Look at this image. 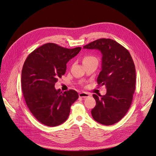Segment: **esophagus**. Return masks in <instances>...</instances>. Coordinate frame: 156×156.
<instances>
[{"label": "esophagus", "instance_id": "34e87169", "mask_svg": "<svg viewBox=\"0 0 156 156\" xmlns=\"http://www.w3.org/2000/svg\"><path fill=\"white\" fill-rule=\"evenodd\" d=\"M79 96L81 98H88L90 96V94L86 92H81L79 93Z\"/></svg>", "mask_w": 156, "mask_h": 156}]
</instances>
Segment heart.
I'll return each mask as SVG.
<instances>
[{"label": "heart", "instance_id": "heart-1", "mask_svg": "<svg viewBox=\"0 0 156 156\" xmlns=\"http://www.w3.org/2000/svg\"><path fill=\"white\" fill-rule=\"evenodd\" d=\"M83 63H84V65L89 64V63H93V62L98 63V58L95 56H94L93 55H91V54L86 55L83 58Z\"/></svg>", "mask_w": 156, "mask_h": 156}]
</instances>
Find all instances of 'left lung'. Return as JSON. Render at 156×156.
I'll list each match as a JSON object with an SVG mask.
<instances>
[{
  "instance_id": "1",
  "label": "left lung",
  "mask_w": 156,
  "mask_h": 156,
  "mask_svg": "<svg viewBox=\"0 0 156 156\" xmlns=\"http://www.w3.org/2000/svg\"><path fill=\"white\" fill-rule=\"evenodd\" d=\"M83 48L102 53V70L97 82L107 90L104 96L93 95L96 105L91 109L92 117L102 124L112 125L124 117L132 104L136 85L134 62L129 51L111 39L101 38Z\"/></svg>"
}]
</instances>
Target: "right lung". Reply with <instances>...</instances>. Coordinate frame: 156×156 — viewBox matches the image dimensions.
<instances>
[{
    "instance_id": "obj_1",
    "label": "right lung",
    "mask_w": 156,
    "mask_h": 156,
    "mask_svg": "<svg viewBox=\"0 0 156 156\" xmlns=\"http://www.w3.org/2000/svg\"><path fill=\"white\" fill-rule=\"evenodd\" d=\"M81 47L68 49L47 43L35 50L26 59L21 72V87L26 103L42 124L55 127L67 120L70 106L78 98L74 90H55V83L66 70V63Z\"/></svg>"
}]
</instances>
